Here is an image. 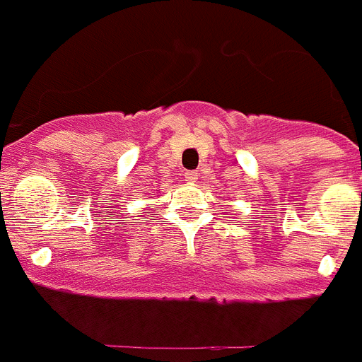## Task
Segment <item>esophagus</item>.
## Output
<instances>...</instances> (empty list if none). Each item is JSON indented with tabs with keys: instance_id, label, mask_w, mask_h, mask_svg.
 I'll use <instances>...</instances> for the list:
<instances>
[{
	"instance_id": "esophagus-1",
	"label": "esophagus",
	"mask_w": 362,
	"mask_h": 362,
	"mask_svg": "<svg viewBox=\"0 0 362 362\" xmlns=\"http://www.w3.org/2000/svg\"><path fill=\"white\" fill-rule=\"evenodd\" d=\"M185 179H187L188 183H196V179H197V172H185Z\"/></svg>"
}]
</instances>
